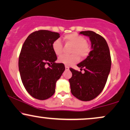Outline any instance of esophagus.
Segmentation results:
<instances>
[{
  "instance_id": "esophagus-1",
  "label": "esophagus",
  "mask_w": 130,
  "mask_h": 130,
  "mask_svg": "<svg viewBox=\"0 0 130 130\" xmlns=\"http://www.w3.org/2000/svg\"><path fill=\"white\" fill-rule=\"evenodd\" d=\"M69 67H68V66H65V70H69Z\"/></svg>"
}]
</instances>
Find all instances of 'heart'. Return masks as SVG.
<instances>
[{
    "label": "heart",
    "instance_id": "heart-1",
    "mask_svg": "<svg viewBox=\"0 0 130 130\" xmlns=\"http://www.w3.org/2000/svg\"><path fill=\"white\" fill-rule=\"evenodd\" d=\"M63 40L66 44L73 46L71 53L73 54L67 56L62 55L59 58V62L65 65H71L77 63L80 57H86L90 53V46L87 43V40L84 37L76 33H73L65 35ZM53 51L57 56H59L63 53V45L60 40H56L52 44Z\"/></svg>",
    "mask_w": 130,
    "mask_h": 130
}]
</instances>
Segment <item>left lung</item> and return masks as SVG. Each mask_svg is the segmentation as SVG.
Listing matches in <instances>:
<instances>
[{
  "label": "left lung",
  "mask_w": 130,
  "mask_h": 130,
  "mask_svg": "<svg viewBox=\"0 0 130 130\" xmlns=\"http://www.w3.org/2000/svg\"><path fill=\"white\" fill-rule=\"evenodd\" d=\"M80 34L89 37L92 51L77 66L81 71L70 68L72 77L69 79L71 92L77 99L87 101L96 98L103 90L110 73L111 59L106 41L93 31H82Z\"/></svg>",
  "instance_id": "1"
}]
</instances>
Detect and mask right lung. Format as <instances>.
Here are the masks:
<instances>
[{"instance_id": "right-lung-1", "label": "right lung", "mask_w": 130, "mask_h": 130, "mask_svg": "<svg viewBox=\"0 0 130 130\" xmlns=\"http://www.w3.org/2000/svg\"><path fill=\"white\" fill-rule=\"evenodd\" d=\"M60 34L46 30L32 33L24 43L19 57L22 84L32 97L44 100L55 93L57 80L64 71L63 63H57L52 44ZM52 64L50 68L45 65Z\"/></svg>"}]
</instances>
